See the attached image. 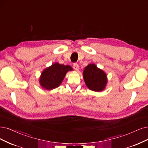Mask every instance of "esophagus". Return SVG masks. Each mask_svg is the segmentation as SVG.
Segmentation results:
<instances>
[{
    "label": "esophagus",
    "instance_id": "1",
    "mask_svg": "<svg viewBox=\"0 0 148 148\" xmlns=\"http://www.w3.org/2000/svg\"><path fill=\"white\" fill-rule=\"evenodd\" d=\"M73 68H74V69H75V71H77L79 70V66L78 64H77V63H74V64H73Z\"/></svg>",
    "mask_w": 148,
    "mask_h": 148
}]
</instances>
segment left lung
I'll return each instance as SVG.
<instances>
[{
  "instance_id": "1",
  "label": "left lung",
  "mask_w": 148,
  "mask_h": 148,
  "mask_svg": "<svg viewBox=\"0 0 148 148\" xmlns=\"http://www.w3.org/2000/svg\"><path fill=\"white\" fill-rule=\"evenodd\" d=\"M83 77L86 86L90 90L96 92L104 90L108 82L107 74L94 63L89 64L85 68Z\"/></svg>"
}]
</instances>
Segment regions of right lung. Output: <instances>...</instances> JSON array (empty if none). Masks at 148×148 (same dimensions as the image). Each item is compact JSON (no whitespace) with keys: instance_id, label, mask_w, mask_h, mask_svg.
I'll return each instance as SVG.
<instances>
[{"instance_id":"1","label":"right lung","mask_w":148,"mask_h":148,"mask_svg":"<svg viewBox=\"0 0 148 148\" xmlns=\"http://www.w3.org/2000/svg\"><path fill=\"white\" fill-rule=\"evenodd\" d=\"M73 71L69 65L55 63L42 71L39 79L40 86L44 89L52 90L61 85L68 71Z\"/></svg>"}]
</instances>
